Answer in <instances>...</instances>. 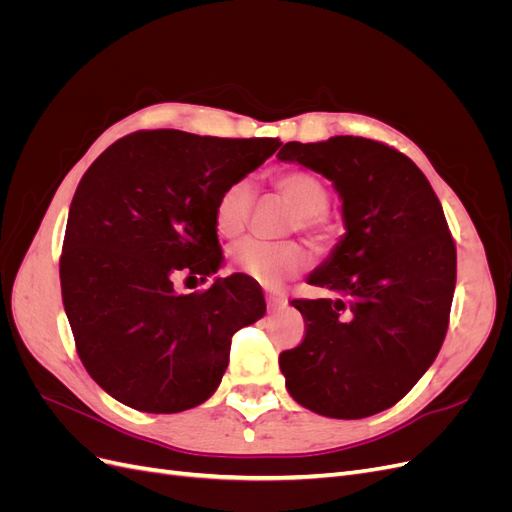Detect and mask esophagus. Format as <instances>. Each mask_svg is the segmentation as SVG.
Segmentation results:
<instances>
[{
  "instance_id": "esophagus-1",
  "label": "esophagus",
  "mask_w": 512,
  "mask_h": 512,
  "mask_svg": "<svg viewBox=\"0 0 512 512\" xmlns=\"http://www.w3.org/2000/svg\"><path fill=\"white\" fill-rule=\"evenodd\" d=\"M265 299H267L269 312H275V309H280V307L286 305V297H284V294H280V292H267Z\"/></svg>"
}]
</instances>
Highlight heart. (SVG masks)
<instances>
[{"label":"heart","instance_id":"b5f03b06","mask_svg":"<svg viewBox=\"0 0 512 512\" xmlns=\"http://www.w3.org/2000/svg\"><path fill=\"white\" fill-rule=\"evenodd\" d=\"M275 188L299 213V226L309 232H324V211L329 194L324 185L303 170H284L275 175ZM254 205V185L250 179H235L215 198L213 224L218 235L232 239L241 235ZM307 256L299 243H269L245 239L230 250V265L260 286H280L288 277L303 271Z\"/></svg>","mask_w":512,"mask_h":512}]
</instances>
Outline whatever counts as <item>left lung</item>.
Returning <instances> with one entry per match:
<instances>
[{
	"instance_id": "1",
	"label": "left lung",
	"mask_w": 512,
	"mask_h": 512,
	"mask_svg": "<svg viewBox=\"0 0 512 512\" xmlns=\"http://www.w3.org/2000/svg\"><path fill=\"white\" fill-rule=\"evenodd\" d=\"M277 158L333 181L346 235L307 277L327 299H294L305 339L280 354L303 408L365 418L395 406L436 359L457 250L436 192L410 158L361 136L286 143Z\"/></svg>"
}]
</instances>
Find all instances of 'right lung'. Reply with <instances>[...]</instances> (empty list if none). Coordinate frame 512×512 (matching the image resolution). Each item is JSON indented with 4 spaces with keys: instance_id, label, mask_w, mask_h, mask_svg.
<instances>
[{
    "instance_id": "right-lung-1",
    "label": "right lung",
    "mask_w": 512,
    "mask_h": 512,
    "mask_svg": "<svg viewBox=\"0 0 512 512\" xmlns=\"http://www.w3.org/2000/svg\"><path fill=\"white\" fill-rule=\"evenodd\" d=\"M282 143L143 130L89 166L72 198L61 297L76 352L121 404L175 414L207 401L228 367L230 339L265 316L247 275L181 294L177 277L222 267L213 205Z\"/></svg>"
}]
</instances>
